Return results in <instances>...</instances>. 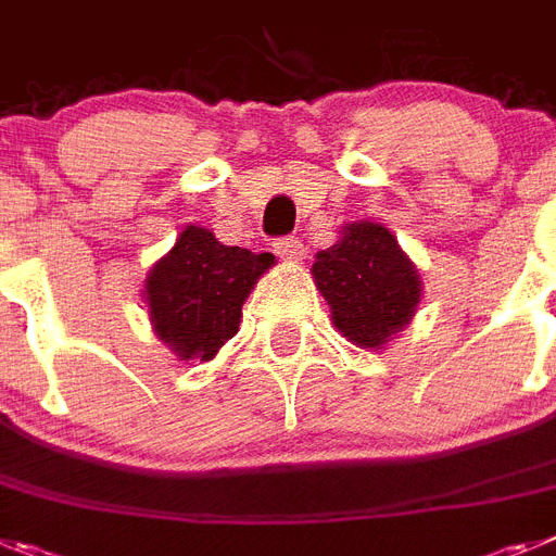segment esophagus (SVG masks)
<instances>
[{
    "label": "esophagus",
    "instance_id": "esophagus-1",
    "mask_svg": "<svg viewBox=\"0 0 556 556\" xmlns=\"http://www.w3.org/2000/svg\"><path fill=\"white\" fill-rule=\"evenodd\" d=\"M275 253H278L281 261H287V264H298V261H303L306 250H303V244L298 239H278L275 241Z\"/></svg>",
    "mask_w": 556,
    "mask_h": 556
}]
</instances>
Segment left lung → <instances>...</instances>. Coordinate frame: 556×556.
Segmentation results:
<instances>
[{
    "instance_id": "obj_1",
    "label": "left lung",
    "mask_w": 556,
    "mask_h": 556,
    "mask_svg": "<svg viewBox=\"0 0 556 556\" xmlns=\"http://www.w3.org/2000/svg\"><path fill=\"white\" fill-rule=\"evenodd\" d=\"M331 324L349 343L379 351L400 334L421 303V275L396 236L379 222L340 227L331 247L312 264Z\"/></svg>"
}]
</instances>
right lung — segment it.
<instances>
[{"instance_id": "right-lung-1", "label": "right lung", "mask_w": 556, "mask_h": 556, "mask_svg": "<svg viewBox=\"0 0 556 556\" xmlns=\"http://www.w3.org/2000/svg\"><path fill=\"white\" fill-rule=\"evenodd\" d=\"M275 255L227 247L207 227L188 225L142 281L154 334L179 359L207 363L241 326V306Z\"/></svg>"}]
</instances>
